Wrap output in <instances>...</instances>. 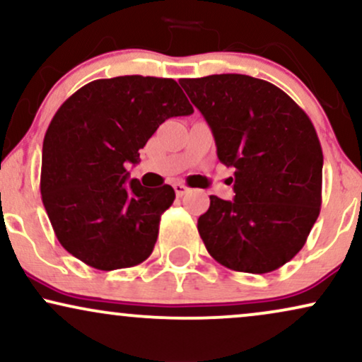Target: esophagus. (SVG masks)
<instances>
[{"mask_svg":"<svg viewBox=\"0 0 362 362\" xmlns=\"http://www.w3.org/2000/svg\"><path fill=\"white\" fill-rule=\"evenodd\" d=\"M173 189H175V194L177 197H182L187 192V187L184 184H180V182H177V184H173Z\"/></svg>","mask_w":362,"mask_h":362,"instance_id":"1","label":"esophagus"}]
</instances>
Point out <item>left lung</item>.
<instances>
[{"mask_svg": "<svg viewBox=\"0 0 362 362\" xmlns=\"http://www.w3.org/2000/svg\"><path fill=\"white\" fill-rule=\"evenodd\" d=\"M178 82L234 168V200L211 195L197 221L209 255L234 272H275L320 214L324 155L310 117L280 87L243 74Z\"/></svg>", "mask_w": 362, "mask_h": 362, "instance_id": "8db88e82", "label": "left lung"}]
</instances>
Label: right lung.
<instances>
[{
    "mask_svg": "<svg viewBox=\"0 0 362 362\" xmlns=\"http://www.w3.org/2000/svg\"><path fill=\"white\" fill-rule=\"evenodd\" d=\"M192 112L175 81L143 76L93 81L59 107L43 138L40 194L72 256L111 272L151 255L175 190L128 180L124 165L139 162L163 121Z\"/></svg>",
    "mask_w": 362,
    "mask_h": 362,
    "instance_id": "add662e5",
    "label": "right lung"
}]
</instances>
